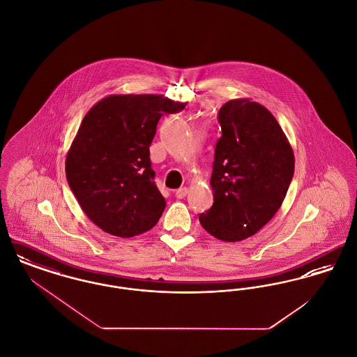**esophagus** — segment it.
Returning <instances> with one entry per match:
<instances>
[{
	"label": "esophagus",
	"instance_id": "34e87169",
	"mask_svg": "<svg viewBox=\"0 0 357 357\" xmlns=\"http://www.w3.org/2000/svg\"><path fill=\"white\" fill-rule=\"evenodd\" d=\"M187 192H188V188H187V187H181V188H178V190L175 191V197H176L178 199H182V198L186 197Z\"/></svg>",
	"mask_w": 357,
	"mask_h": 357
}]
</instances>
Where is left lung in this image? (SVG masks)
Masks as SVG:
<instances>
[{
  "mask_svg": "<svg viewBox=\"0 0 357 357\" xmlns=\"http://www.w3.org/2000/svg\"><path fill=\"white\" fill-rule=\"evenodd\" d=\"M210 185L214 204L199 215L204 230L225 242L255 236L284 202L294 153L272 112L250 99L225 102L218 114Z\"/></svg>",
  "mask_w": 357,
  "mask_h": 357,
  "instance_id": "1",
  "label": "left lung"
}]
</instances>
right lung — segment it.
I'll return each instance as SVG.
<instances>
[{
  "label": "right lung",
  "instance_id": "right-lung-1",
  "mask_svg": "<svg viewBox=\"0 0 357 357\" xmlns=\"http://www.w3.org/2000/svg\"><path fill=\"white\" fill-rule=\"evenodd\" d=\"M186 104L153 93L109 95L85 115L66 174L85 215L102 231L131 238L159 221L166 201L153 182L150 144L160 116Z\"/></svg>",
  "mask_w": 357,
  "mask_h": 357
}]
</instances>
